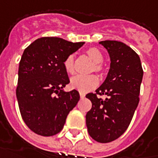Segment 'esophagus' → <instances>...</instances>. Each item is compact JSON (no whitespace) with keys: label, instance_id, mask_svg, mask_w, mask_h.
I'll return each instance as SVG.
<instances>
[{"label":"esophagus","instance_id":"obj_1","mask_svg":"<svg viewBox=\"0 0 158 158\" xmlns=\"http://www.w3.org/2000/svg\"><path fill=\"white\" fill-rule=\"evenodd\" d=\"M79 95H80V98H81V99H83V98H85V94H84V93H79Z\"/></svg>","mask_w":158,"mask_h":158}]
</instances>
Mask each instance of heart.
I'll use <instances>...</instances> for the list:
<instances>
[{
    "label": "heart",
    "mask_w": 158,
    "mask_h": 158,
    "mask_svg": "<svg viewBox=\"0 0 158 158\" xmlns=\"http://www.w3.org/2000/svg\"><path fill=\"white\" fill-rule=\"evenodd\" d=\"M86 54L94 63L92 70L102 73L104 72V66L102 62L104 60V54L97 48H89L86 50ZM64 67L65 71L69 74L74 73L75 68V58L73 54H70L65 58L64 62ZM99 80L95 75H76L70 79L69 86L73 89L79 91L80 93H87L92 90L98 85Z\"/></svg>",
    "instance_id": "heart-1"
}]
</instances>
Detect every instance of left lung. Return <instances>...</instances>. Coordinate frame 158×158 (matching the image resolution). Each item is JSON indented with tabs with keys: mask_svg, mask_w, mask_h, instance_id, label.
<instances>
[{
	"mask_svg": "<svg viewBox=\"0 0 158 158\" xmlns=\"http://www.w3.org/2000/svg\"><path fill=\"white\" fill-rule=\"evenodd\" d=\"M100 44L107 50L110 65L96 93L86 95L92 103L86 126L94 141L107 143L120 137L129 127L138 106L143 70L138 54L127 44L110 40ZM97 94L107 97L102 100Z\"/></svg>",
	"mask_w": 158,
	"mask_h": 158,
	"instance_id": "left-lung-1",
	"label": "left lung"
}]
</instances>
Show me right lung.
<instances>
[{
    "label": "right lung",
    "mask_w": 158,
    "mask_h": 158,
    "mask_svg": "<svg viewBox=\"0 0 158 158\" xmlns=\"http://www.w3.org/2000/svg\"><path fill=\"white\" fill-rule=\"evenodd\" d=\"M84 44L59 37H41L24 50L16 94L23 121L37 135L50 136L60 132L79 100L76 89L64 90L69 83L64 62Z\"/></svg>",
    "instance_id": "obj_1"
}]
</instances>
